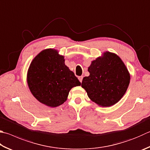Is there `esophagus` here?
<instances>
[{"instance_id":"34e87169","label":"esophagus","mask_w":150,"mask_h":150,"mask_svg":"<svg viewBox=\"0 0 150 150\" xmlns=\"http://www.w3.org/2000/svg\"><path fill=\"white\" fill-rule=\"evenodd\" d=\"M83 79V76H80V77H79V81H80L81 83L82 82Z\"/></svg>"}]
</instances>
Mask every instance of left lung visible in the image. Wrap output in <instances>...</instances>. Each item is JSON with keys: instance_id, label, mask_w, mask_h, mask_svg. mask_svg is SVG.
<instances>
[{"instance_id": "8db88e82", "label": "left lung", "mask_w": 150, "mask_h": 150, "mask_svg": "<svg viewBox=\"0 0 150 150\" xmlns=\"http://www.w3.org/2000/svg\"><path fill=\"white\" fill-rule=\"evenodd\" d=\"M81 86L92 102L103 107L113 105L121 99L130 83V75L121 59L106 52L92 62Z\"/></svg>"}]
</instances>
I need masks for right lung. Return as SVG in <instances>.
<instances>
[{"instance_id": "right-lung-1", "label": "right lung", "mask_w": 150, "mask_h": 150, "mask_svg": "<svg viewBox=\"0 0 150 150\" xmlns=\"http://www.w3.org/2000/svg\"><path fill=\"white\" fill-rule=\"evenodd\" d=\"M63 56L53 49L42 50L33 59L28 73L29 88L35 98L52 108L66 101L69 92L81 83L65 65Z\"/></svg>"}]
</instances>
